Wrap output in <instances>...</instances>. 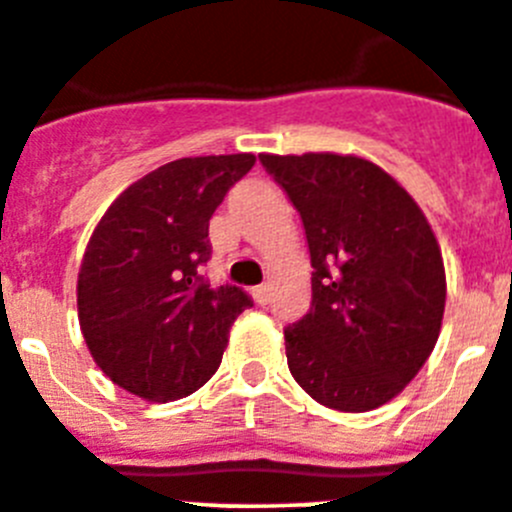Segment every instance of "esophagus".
I'll use <instances>...</instances> for the list:
<instances>
[{"mask_svg":"<svg viewBox=\"0 0 512 512\" xmlns=\"http://www.w3.org/2000/svg\"><path fill=\"white\" fill-rule=\"evenodd\" d=\"M251 296H253V301H256V304L264 306L266 301H269V289H266V284L253 286V289H251Z\"/></svg>","mask_w":512,"mask_h":512,"instance_id":"obj_1","label":"esophagus"}]
</instances>
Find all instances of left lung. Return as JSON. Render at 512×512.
I'll use <instances>...</instances> for the list:
<instances>
[{
  "label": "left lung",
  "mask_w": 512,
  "mask_h": 512,
  "mask_svg": "<svg viewBox=\"0 0 512 512\" xmlns=\"http://www.w3.org/2000/svg\"><path fill=\"white\" fill-rule=\"evenodd\" d=\"M299 211L311 306L286 359L319 405L367 412L397 397L435 349L445 311L437 238L410 193L354 155H259Z\"/></svg>",
  "instance_id": "left-lung-1"
}]
</instances>
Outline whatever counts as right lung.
Returning a JSON list of instances; mask_svg holds the SVG:
<instances>
[{"instance_id":"right-lung-1","label":"right lung","mask_w":512,"mask_h":512,"mask_svg":"<svg viewBox=\"0 0 512 512\" xmlns=\"http://www.w3.org/2000/svg\"><path fill=\"white\" fill-rule=\"evenodd\" d=\"M251 153L180 158L120 193L97 223L77 279L82 337L128 392L168 402L221 364L228 329L253 306L241 286H211L208 221L253 168Z\"/></svg>"}]
</instances>
